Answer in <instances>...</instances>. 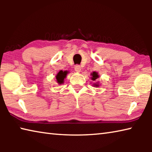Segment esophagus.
Returning a JSON list of instances; mask_svg holds the SVG:
<instances>
[{"mask_svg": "<svg viewBox=\"0 0 152 152\" xmlns=\"http://www.w3.org/2000/svg\"><path fill=\"white\" fill-rule=\"evenodd\" d=\"M74 70H75L76 72H80L81 71V67L80 65H76L75 67H74Z\"/></svg>", "mask_w": 152, "mask_h": 152, "instance_id": "1", "label": "esophagus"}]
</instances>
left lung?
Returning <instances> with one entry per match:
<instances>
[{
	"mask_svg": "<svg viewBox=\"0 0 152 152\" xmlns=\"http://www.w3.org/2000/svg\"><path fill=\"white\" fill-rule=\"evenodd\" d=\"M91 75L92 76V77L91 78L92 80H96L97 78H99V75H98V73L96 72H93L92 74H91ZM94 86H98L99 85H98V84H95Z\"/></svg>",
	"mask_w": 152,
	"mask_h": 152,
	"instance_id": "left-lung-1",
	"label": "left lung"
}]
</instances>
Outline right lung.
<instances>
[{"instance_id":"add662e5","label":"right lung","mask_w":152,"mask_h":152,"mask_svg":"<svg viewBox=\"0 0 152 152\" xmlns=\"http://www.w3.org/2000/svg\"><path fill=\"white\" fill-rule=\"evenodd\" d=\"M67 73H68V72L67 71L63 72L62 70H60L58 74H57V76H56V80H57L58 83H59L60 84L63 83L64 80L66 78V76L67 75Z\"/></svg>"}]
</instances>
